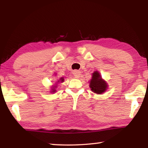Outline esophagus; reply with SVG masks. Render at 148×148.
<instances>
[{"instance_id": "34e87169", "label": "esophagus", "mask_w": 148, "mask_h": 148, "mask_svg": "<svg viewBox=\"0 0 148 148\" xmlns=\"http://www.w3.org/2000/svg\"><path fill=\"white\" fill-rule=\"evenodd\" d=\"M73 74L75 78H78V77H79L80 75H81V72L79 71H74L73 72Z\"/></svg>"}]
</instances>
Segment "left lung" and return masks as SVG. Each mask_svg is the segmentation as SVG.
I'll use <instances>...</instances> for the list:
<instances>
[{
    "instance_id": "obj_1",
    "label": "left lung",
    "mask_w": 148,
    "mask_h": 148,
    "mask_svg": "<svg viewBox=\"0 0 148 148\" xmlns=\"http://www.w3.org/2000/svg\"><path fill=\"white\" fill-rule=\"evenodd\" d=\"M108 87V83L102 78L100 72L95 71L92 74V77L89 81V87L91 91L97 95H101L106 92Z\"/></svg>"
}]
</instances>
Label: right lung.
I'll return each instance as SVG.
<instances>
[{"instance_id":"add662e5","label":"right lung","mask_w":148,"mask_h":148,"mask_svg":"<svg viewBox=\"0 0 148 148\" xmlns=\"http://www.w3.org/2000/svg\"><path fill=\"white\" fill-rule=\"evenodd\" d=\"M64 77H61L58 81H57L56 83L57 84H55L56 85H53V86H52V87H51V91H50V92H51V93H55L57 91V84H59V83H62V82H64Z\"/></svg>"}]
</instances>
